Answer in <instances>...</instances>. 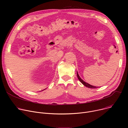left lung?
Segmentation results:
<instances>
[{
	"mask_svg": "<svg viewBox=\"0 0 128 128\" xmlns=\"http://www.w3.org/2000/svg\"><path fill=\"white\" fill-rule=\"evenodd\" d=\"M77 77H78V79H79V81L81 82L84 86H86V87H87V88H91V89H95V88H98V86H92V85H91V84H89L88 83H87V82H84V80L80 77V76H79V74H78V72H77Z\"/></svg>",
	"mask_w": 128,
	"mask_h": 128,
	"instance_id": "1",
	"label": "left lung"
}]
</instances>
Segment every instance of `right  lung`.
<instances>
[{
  "mask_svg": "<svg viewBox=\"0 0 128 128\" xmlns=\"http://www.w3.org/2000/svg\"><path fill=\"white\" fill-rule=\"evenodd\" d=\"M45 89H44V90H42V91H44V90Z\"/></svg>",
  "mask_w": 128,
  "mask_h": 128,
  "instance_id": "add662e5",
  "label": "right lung"
}]
</instances>
